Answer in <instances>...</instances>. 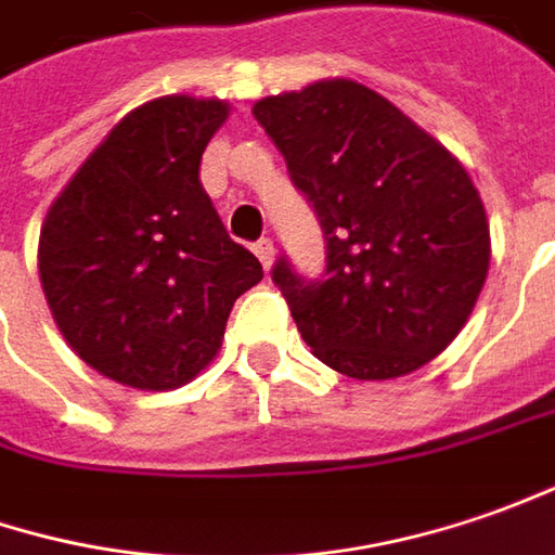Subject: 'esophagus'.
<instances>
[{"instance_id": "34e87169", "label": "esophagus", "mask_w": 555, "mask_h": 555, "mask_svg": "<svg viewBox=\"0 0 555 555\" xmlns=\"http://www.w3.org/2000/svg\"><path fill=\"white\" fill-rule=\"evenodd\" d=\"M255 255L263 263V270L273 267V258H276V248H273V240H258L255 242Z\"/></svg>"}]
</instances>
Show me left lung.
Here are the masks:
<instances>
[{
    "instance_id": "1",
    "label": "left lung",
    "mask_w": 555,
    "mask_h": 555,
    "mask_svg": "<svg viewBox=\"0 0 555 555\" xmlns=\"http://www.w3.org/2000/svg\"><path fill=\"white\" fill-rule=\"evenodd\" d=\"M255 119L313 205L325 270L273 263L315 359L390 380L439 356L476 307L491 242L467 168L424 128L350 79L263 98Z\"/></svg>"
}]
</instances>
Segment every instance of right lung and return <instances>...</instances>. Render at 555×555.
I'll return each instance as SVG.
<instances>
[{
  "instance_id": "right-lung-1",
  "label": "right lung",
  "mask_w": 555,
  "mask_h": 555,
  "mask_svg": "<svg viewBox=\"0 0 555 555\" xmlns=\"http://www.w3.org/2000/svg\"><path fill=\"white\" fill-rule=\"evenodd\" d=\"M223 101L138 106L73 175L39 236L51 315L82 362L175 390L215 359L236 297L263 279L199 183Z\"/></svg>"
}]
</instances>
